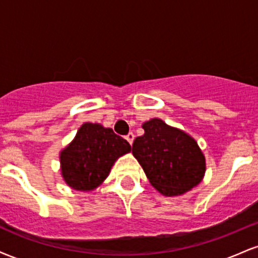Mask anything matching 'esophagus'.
<instances>
[{
	"label": "esophagus",
	"mask_w": 258,
	"mask_h": 258,
	"mask_svg": "<svg viewBox=\"0 0 258 258\" xmlns=\"http://www.w3.org/2000/svg\"><path fill=\"white\" fill-rule=\"evenodd\" d=\"M125 138H126V141L128 142V143L131 144V146H132V143H133V139H135V135H133V133H128V135H127Z\"/></svg>",
	"instance_id": "34e87169"
}]
</instances>
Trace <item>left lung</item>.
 <instances>
[{"label": "left lung", "mask_w": 258, "mask_h": 258, "mask_svg": "<svg viewBox=\"0 0 258 258\" xmlns=\"http://www.w3.org/2000/svg\"><path fill=\"white\" fill-rule=\"evenodd\" d=\"M132 154L150 184L165 197H177L197 186L205 174V156L193 137L182 130L152 119L142 125Z\"/></svg>", "instance_id": "8db88e82"}]
</instances>
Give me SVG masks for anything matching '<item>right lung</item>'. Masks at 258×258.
<instances>
[{"label":"right lung","mask_w":258,"mask_h":258,"mask_svg":"<svg viewBox=\"0 0 258 258\" xmlns=\"http://www.w3.org/2000/svg\"><path fill=\"white\" fill-rule=\"evenodd\" d=\"M130 152L128 142L111 128L85 122L60 152L61 176L75 190H93L108 177L114 162Z\"/></svg>","instance_id":"right-lung-1"}]
</instances>
